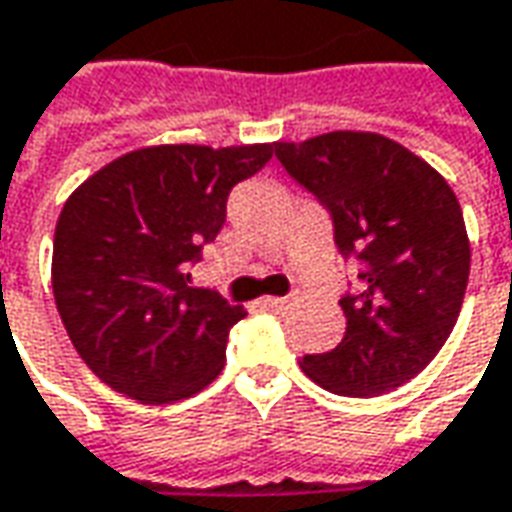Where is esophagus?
<instances>
[{"mask_svg": "<svg viewBox=\"0 0 512 512\" xmlns=\"http://www.w3.org/2000/svg\"><path fill=\"white\" fill-rule=\"evenodd\" d=\"M260 303H263L266 309H272V311H283L286 306H289V300H286V297H263Z\"/></svg>", "mask_w": 512, "mask_h": 512, "instance_id": "34e87169", "label": "esophagus"}]
</instances>
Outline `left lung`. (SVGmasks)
<instances>
[{
  "instance_id": "obj_1",
  "label": "left lung",
  "mask_w": 512,
  "mask_h": 512,
  "mask_svg": "<svg viewBox=\"0 0 512 512\" xmlns=\"http://www.w3.org/2000/svg\"><path fill=\"white\" fill-rule=\"evenodd\" d=\"M274 155L331 212L340 255L362 266L360 289L340 300L343 343L300 368L343 397L394 391L456 326L470 274L462 206L428 161L379 133L277 141Z\"/></svg>"
}]
</instances>
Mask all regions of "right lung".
Listing matches in <instances>:
<instances>
[{
    "label": "right lung",
    "instance_id": "add662e5",
    "mask_svg": "<svg viewBox=\"0 0 512 512\" xmlns=\"http://www.w3.org/2000/svg\"><path fill=\"white\" fill-rule=\"evenodd\" d=\"M274 144L141 147L67 198L53 238V297L67 337L101 382L144 405L192 397L221 374L229 328L246 317L189 266L226 221L232 186Z\"/></svg>",
    "mask_w": 512,
    "mask_h": 512
}]
</instances>
